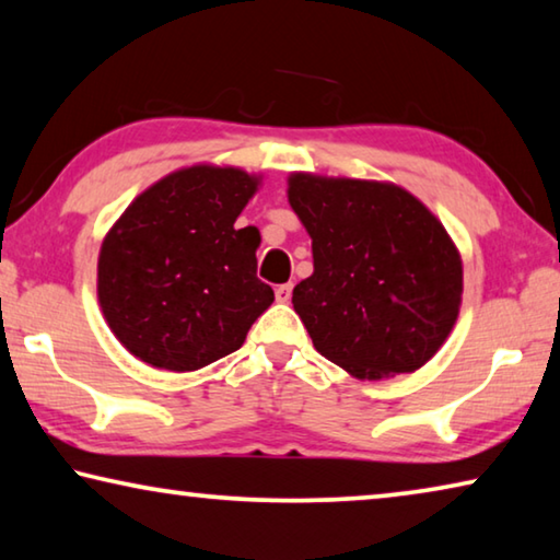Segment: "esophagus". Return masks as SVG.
I'll return each mask as SVG.
<instances>
[{"instance_id": "34e87169", "label": "esophagus", "mask_w": 560, "mask_h": 560, "mask_svg": "<svg viewBox=\"0 0 560 560\" xmlns=\"http://www.w3.org/2000/svg\"><path fill=\"white\" fill-rule=\"evenodd\" d=\"M291 291H293V283H281V287H277V301L279 303H289L291 301Z\"/></svg>"}]
</instances>
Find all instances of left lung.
<instances>
[{
  "instance_id": "left-lung-1",
  "label": "left lung",
  "mask_w": 560,
  "mask_h": 560,
  "mask_svg": "<svg viewBox=\"0 0 560 560\" xmlns=\"http://www.w3.org/2000/svg\"><path fill=\"white\" fill-rule=\"evenodd\" d=\"M314 273L293 289L316 350L360 381L415 373L457 320L462 259L447 230L390 183L293 173Z\"/></svg>"
}]
</instances>
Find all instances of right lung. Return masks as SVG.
<instances>
[{
    "label": "right lung",
    "mask_w": 560,
    "mask_h": 560,
    "mask_svg": "<svg viewBox=\"0 0 560 560\" xmlns=\"http://www.w3.org/2000/svg\"><path fill=\"white\" fill-rule=\"evenodd\" d=\"M259 177L192 165L138 195L98 257V301L132 355L197 371L240 350L273 291L257 277L259 232L234 230Z\"/></svg>",
    "instance_id": "1"
}]
</instances>
